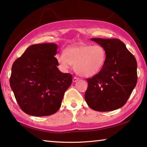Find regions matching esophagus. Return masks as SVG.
Segmentation results:
<instances>
[{"label":"esophagus","instance_id":"esophagus-1","mask_svg":"<svg viewBox=\"0 0 147 147\" xmlns=\"http://www.w3.org/2000/svg\"><path fill=\"white\" fill-rule=\"evenodd\" d=\"M79 80V78H77V77H75V76H74V77L73 78V81L74 82H76V81L77 80Z\"/></svg>","mask_w":147,"mask_h":147}]
</instances>
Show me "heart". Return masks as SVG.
<instances>
[{"mask_svg": "<svg viewBox=\"0 0 147 147\" xmlns=\"http://www.w3.org/2000/svg\"><path fill=\"white\" fill-rule=\"evenodd\" d=\"M106 60V51L100 45L81 44L67 47L57 58L59 66L67 71L71 65L78 75L89 78L101 71Z\"/></svg>", "mask_w": 147, "mask_h": 147, "instance_id": "b5f03b06", "label": "heart"}]
</instances>
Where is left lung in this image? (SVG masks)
Returning <instances> with one entry per match:
<instances>
[{"mask_svg":"<svg viewBox=\"0 0 147 147\" xmlns=\"http://www.w3.org/2000/svg\"><path fill=\"white\" fill-rule=\"evenodd\" d=\"M103 46L106 60L101 71L91 78L85 100L91 109L109 111L123 106L136 86L137 63L135 57L118 39L91 38Z\"/></svg>","mask_w":147,"mask_h":147,"instance_id":"left-lung-1","label":"left lung"}]
</instances>
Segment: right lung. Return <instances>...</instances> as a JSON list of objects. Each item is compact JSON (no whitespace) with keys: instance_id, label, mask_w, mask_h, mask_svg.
Returning <instances> with one entry per match:
<instances>
[{"instance_id":"obj_1","label":"right lung","mask_w":147,"mask_h":147,"mask_svg":"<svg viewBox=\"0 0 147 147\" xmlns=\"http://www.w3.org/2000/svg\"><path fill=\"white\" fill-rule=\"evenodd\" d=\"M55 43L28 47L12 67L10 84L20 108L28 115L41 117L59 109L72 74L59 70Z\"/></svg>"}]
</instances>
